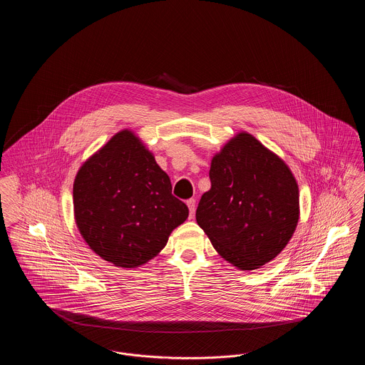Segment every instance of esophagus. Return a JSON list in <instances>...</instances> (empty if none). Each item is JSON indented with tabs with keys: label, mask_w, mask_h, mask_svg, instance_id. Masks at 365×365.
Segmentation results:
<instances>
[{
	"label": "esophagus",
	"mask_w": 365,
	"mask_h": 365,
	"mask_svg": "<svg viewBox=\"0 0 365 365\" xmlns=\"http://www.w3.org/2000/svg\"><path fill=\"white\" fill-rule=\"evenodd\" d=\"M187 207H189V210H190V217H192L194 212H195V200L194 198L187 200Z\"/></svg>",
	"instance_id": "obj_1"
}]
</instances>
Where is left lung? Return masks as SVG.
I'll return each instance as SVG.
<instances>
[{"mask_svg":"<svg viewBox=\"0 0 365 365\" xmlns=\"http://www.w3.org/2000/svg\"><path fill=\"white\" fill-rule=\"evenodd\" d=\"M210 189L195 219L216 252L241 271L274 260L299 219V190L282 157L240 131L212 157Z\"/></svg>","mask_w":365,"mask_h":365,"instance_id":"left-lung-1","label":"left lung"}]
</instances>
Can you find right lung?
I'll list each match as a JSON object with an SVG mask.
<instances>
[{
  "mask_svg": "<svg viewBox=\"0 0 365 365\" xmlns=\"http://www.w3.org/2000/svg\"><path fill=\"white\" fill-rule=\"evenodd\" d=\"M73 217L88 247L120 268L155 259L189 209L138 135L123 128L83 161L73 180Z\"/></svg>",
  "mask_w": 365,
  "mask_h": 365,
  "instance_id": "obj_1",
  "label": "right lung"
}]
</instances>
